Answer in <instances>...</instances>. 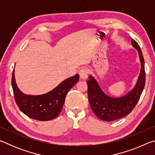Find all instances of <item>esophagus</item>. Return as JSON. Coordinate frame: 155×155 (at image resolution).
<instances>
[{
    "mask_svg": "<svg viewBox=\"0 0 155 155\" xmlns=\"http://www.w3.org/2000/svg\"><path fill=\"white\" fill-rule=\"evenodd\" d=\"M78 74H79V77L81 79L85 80L88 77V70L87 68H82V69H81L79 70Z\"/></svg>",
    "mask_w": 155,
    "mask_h": 155,
    "instance_id": "obj_1",
    "label": "esophagus"
}]
</instances>
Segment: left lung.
Instances as JSON below:
<instances>
[{
  "label": "left lung",
  "instance_id": "left-lung-1",
  "mask_svg": "<svg viewBox=\"0 0 155 155\" xmlns=\"http://www.w3.org/2000/svg\"><path fill=\"white\" fill-rule=\"evenodd\" d=\"M131 44L138 51L141 71L135 87L130 92L120 98H112L103 92L92 76H90L87 81L88 100L91 108L96 116L104 121H113L129 114L140 100L145 86L146 73L142 52L133 39L131 40Z\"/></svg>",
  "mask_w": 155,
  "mask_h": 155
}]
</instances>
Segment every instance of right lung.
<instances>
[{
  "mask_svg": "<svg viewBox=\"0 0 155 155\" xmlns=\"http://www.w3.org/2000/svg\"><path fill=\"white\" fill-rule=\"evenodd\" d=\"M78 74L68 78L54 90L42 95H26L17 87L14 69L12 85L15 103L20 111L31 118L40 121L54 119L61 111L68 92L78 82Z\"/></svg>",
  "mask_w": 155,
  "mask_h": 155,
  "instance_id": "1",
  "label": "right lung"
}]
</instances>
